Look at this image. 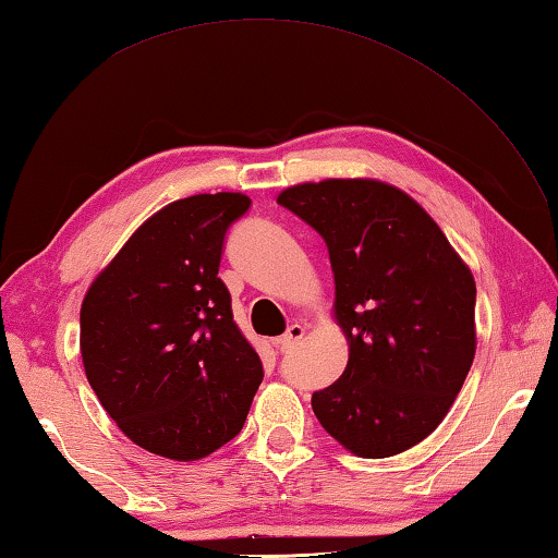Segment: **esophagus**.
<instances>
[{
	"label": "esophagus",
	"mask_w": 558,
	"mask_h": 558,
	"mask_svg": "<svg viewBox=\"0 0 558 558\" xmlns=\"http://www.w3.org/2000/svg\"><path fill=\"white\" fill-rule=\"evenodd\" d=\"M302 338H304V326L292 324V326L286 330V336H280V338L272 340V345H276L280 352H288V350H292L294 345H298V342H300Z\"/></svg>",
	"instance_id": "1"
}]
</instances>
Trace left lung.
<instances>
[{
  "instance_id": "1",
  "label": "left lung",
  "mask_w": 558,
  "mask_h": 558,
  "mask_svg": "<svg viewBox=\"0 0 558 558\" xmlns=\"http://www.w3.org/2000/svg\"><path fill=\"white\" fill-rule=\"evenodd\" d=\"M278 204L324 236L348 366L312 396L316 420L360 458H388L444 422L475 360V278L434 218L378 180L304 182Z\"/></svg>"
}]
</instances>
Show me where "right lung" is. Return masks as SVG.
<instances>
[{"instance_id": "1", "label": "right lung", "mask_w": 558, "mask_h": 558, "mask_svg": "<svg viewBox=\"0 0 558 558\" xmlns=\"http://www.w3.org/2000/svg\"><path fill=\"white\" fill-rule=\"evenodd\" d=\"M252 198L172 201L141 225L81 304V360L117 426L148 453L192 462L242 432L264 366L218 278L225 232Z\"/></svg>"}]
</instances>
